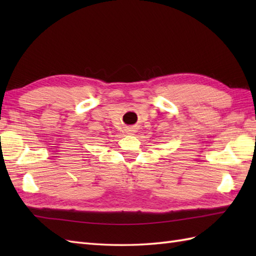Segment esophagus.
Returning <instances> with one entry per match:
<instances>
[{
  "label": "esophagus",
  "instance_id": "obj_1",
  "mask_svg": "<svg viewBox=\"0 0 256 256\" xmlns=\"http://www.w3.org/2000/svg\"><path fill=\"white\" fill-rule=\"evenodd\" d=\"M128 132L130 134H134L135 132H136V128H130L128 130Z\"/></svg>",
  "mask_w": 256,
  "mask_h": 256
}]
</instances>
